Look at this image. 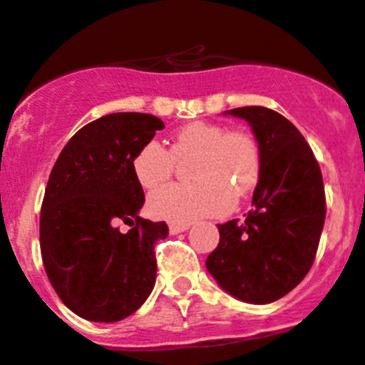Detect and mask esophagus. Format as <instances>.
Returning a JSON list of instances; mask_svg holds the SVG:
<instances>
[{"label": "esophagus", "instance_id": "1", "mask_svg": "<svg viewBox=\"0 0 365 365\" xmlns=\"http://www.w3.org/2000/svg\"><path fill=\"white\" fill-rule=\"evenodd\" d=\"M190 225H177V222H170V234H180V232L188 230Z\"/></svg>", "mask_w": 365, "mask_h": 365}]
</instances>
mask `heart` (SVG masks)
<instances>
[{
  "mask_svg": "<svg viewBox=\"0 0 365 365\" xmlns=\"http://www.w3.org/2000/svg\"><path fill=\"white\" fill-rule=\"evenodd\" d=\"M190 159L188 177L193 182L155 190L148 199L153 217L190 225L227 214L234 199L247 197L256 188L261 175V150L252 133L202 120L179 128L170 150L148 140L137 150L131 168L138 182L151 190L172 179L177 163Z\"/></svg>",
  "mask_w": 365,
  "mask_h": 365,
  "instance_id": "b5f03b06",
  "label": "heart"
}]
</instances>
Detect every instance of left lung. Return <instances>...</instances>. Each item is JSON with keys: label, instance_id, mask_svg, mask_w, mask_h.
Wrapping results in <instances>:
<instances>
[{"label": "left lung", "instance_id": "8db88e82", "mask_svg": "<svg viewBox=\"0 0 365 365\" xmlns=\"http://www.w3.org/2000/svg\"><path fill=\"white\" fill-rule=\"evenodd\" d=\"M228 113L252 125L261 175L247 219L217 225L219 245L206 269L235 298L270 303L291 292L314 263L325 222L324 179L307 140L278 111L247 106Z\"/></svg>", "mask_w": 365, "mask_h": 365}]
</instances>
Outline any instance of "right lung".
<instances>
[{"mask_svg":"<svg viewBox=\"0 0 365 365\" xmlns=\"http://www.w3.org/2000/svg\"><path fill=\"white\" fill-rule=\"evenodd\" d=\"M163 128L148 113L106 115L76 131L54 163L41 202V259L56 294L80 318L124 320L153 291L155 243L168 225L137 215L144 192L131 160ZM118 220L132 230L122 235Z\"/></svg>","mask_w":365,"mask_h":365,"instance_id":"right-lung-1","label":"right lung"}]
</instances>
